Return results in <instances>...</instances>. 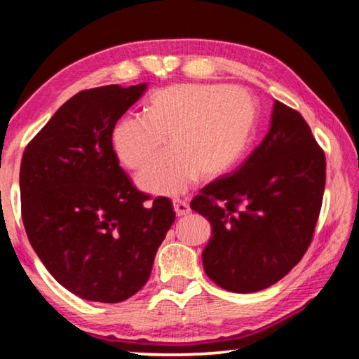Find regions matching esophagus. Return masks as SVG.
Wrapping results in <instances>:
<instances>
[{
  "mask_svg": "<svg viewBox=\"0 0 359 359\" xmlns=\"http://www.w3.org/2000/svg\"><path fill=\"white\" fill-rule=\"evenodd\" d=\"M174 210L175 214H177V217H184L187 214H190V205H188V203L185 201H174Z\"/></svg>",
  "mask_w": 359,
  "mask_h": 359,
  "instance_id": "obj_1",
  "label": "esophagus"
}]
</instances>
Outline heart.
I'll list each match as a JSON object with an SVG mask.
<instances>
[{
  "instance_id": "obj_1",
  "label": "heart",
  "mask_w": 359,
  "mask_h": 359,
  "mask_svg": "<svg viewBox=\"0 0 359 359\" xmlns=\"http://www.w3.org/2000/svg\"><path fill=\"white\" fill-rule=\"evenodd\" d=\"M255 125V102L245 90L224 85H169L150 96L147 115H133L114 126L111 144L125 168L141 169L163 149L171 151L137 175L154 194L179 196L198 179H217L244 154Z\"/></svg>"
}]
</instances>
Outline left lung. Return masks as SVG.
Masks as SVG:
<instances>
[{"label": "left lung", "instance_id": "8db88e82", "mask_svg": "<svg viewBox=\"0 0 359 359\" xmlns=\"http://www.w3.org/2000/svg\"><path fill=\"white\" fill-rule=\"evenodd\" d=\"M325 182V151L311 126L274 101L258 147L190 204L212 224L203 252L210 280L233 293H255L287 276L311 245Z\"/></svg>", "mask_w": 359, "mask_h": 359}]
</instances>
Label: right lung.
I'll return each instance as SVG.
<instances>
[{
	"mask_svg": "<svg viewBox=\"0 0 359 359\" xmlns=\"http://www.w3.org/2000/svg\"><path fill=\"white\" fill-rule=\"evenodd\" d=\"M147 83L82 90L27 145L22 220L52 277L95 302H121L147 283L175 220L172 203L131 184L111 144L115 123Z\"/></svg>",
	"mask_w": 359,
	"mask_h": 359,
	"instance_id": "right-lung-1",
	"label": "right lung"
}]
</instances>
